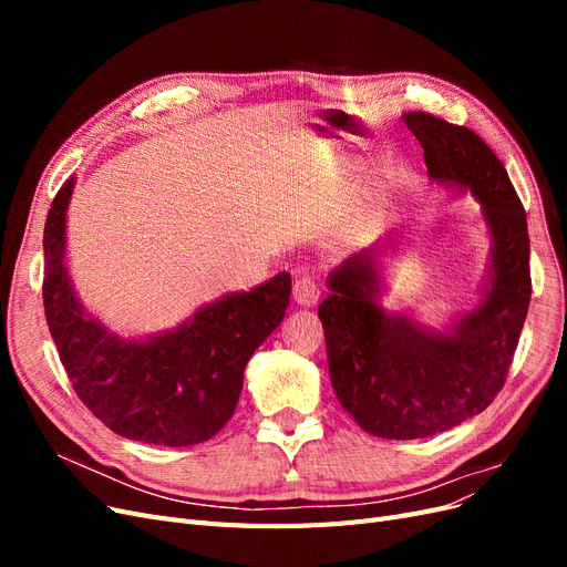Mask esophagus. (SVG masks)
Here are the masks:
<instances>
[{"label":"esophagus","mask_w":567,"mask_h":567,"mask_svg":"<svg viewBox=\"0 0 567 567\" xmlns=\"http://www.w3.org/2000/svg\"><path fill=\"white\" fill-rule=\"evenodd\" d=\"M319 284L312 279V277H300L296 279V286H293V300L300 305V307H315L319 302Z\"/></svg>","instance_id":"obj_1"}]
</instances>
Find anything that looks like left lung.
Here are the masks:
<instances>
[{"instance_id": "1", "label": "left lung", "mask_w": 567, "mask_h": 567, "mask_svg": "<svg viewBox=\"0 0 567 567\" xmlns=\"http://www.w3.org/2000/svg\"><path fill=\"white\" fill-rule=\"evenodd\" d=\"M402 120L423 146L427 177L480 203L492 252L477 305L444 329L383 307L390 236L326 279L319 319L336 398L362 431L388 440L431 437L485 411L506 381L532 296L527 219L502 161L466 127L421 111Z\"/></svg>"}]
</instances>
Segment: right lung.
<instances>
[{"mask_svg": "<svg viewBox=\"0 0 567 567\" xmlns=\"http://www.w3.org/2000/svg\"><path fill=\"white\" fill-rule=\"evenodd\" d=\"M68 179L44 225V315L78 398L127 440L188 447L231 419L244 371L286 317L290 274L198 307L169 331L123 338L106 329L75 293L65 262Z\"/></svg>", "mask_w": 567, "mask_h": 567, "instance_id": "add662e5", "label": "right lung"}]
</instances>
